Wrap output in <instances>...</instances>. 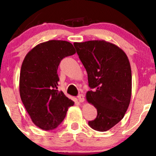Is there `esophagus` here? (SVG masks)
Returning a JSON list of instances; mask_svg holds the SVG:
<instances>
[{
    "mask_svg": "<svg viewBox=\"0 0 156 156\" xmlns=\"http://www.w3.org/2000/svg\"><path fill=\"white\" fill-rule=\"evenodd\" d=\"M78 101H79L80 103H84V96L83 95V94H80L78 96Z\"/></svg>",
    "mask_w": 156,
    "mask_h": 156,
    "instance_id": "1",
    "label": "esophagus"
}]
</instances>
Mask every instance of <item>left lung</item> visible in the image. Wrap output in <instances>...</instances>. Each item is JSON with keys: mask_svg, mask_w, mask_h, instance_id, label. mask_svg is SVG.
Masks as SVG:
<instances>
[{"mask_svg": "<svg viewBox=\"0 0 156 156\" xmlns=\"http://www.w3.org/2000/svg\"><path fill=\"white\" fill-rule=\"evenodd\" d=\"M74 46L86 69L88 84L86 99L97 110V116L88 122L98 131L117 125L127 112L132 90L130 62L117 45L104 40L75 42Z\"/></svg>", "mask_w": 156, "mask_h": 156, "instance_id": "1", "label": "left lung"}]
</instances>
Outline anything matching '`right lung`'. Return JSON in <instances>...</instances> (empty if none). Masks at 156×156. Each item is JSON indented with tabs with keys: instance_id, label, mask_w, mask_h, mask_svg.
<instances>
[{
	"instance_id": "right-lung-1",
	"label": "right lung",
	"mask_w": 156,
	"mask_h": 156,
	"mask_svg": "<svg viewBox=\"0 0 156 156\" xmlns=\"http://www.w3.org/2000/svg\"><path fill=\"white\" fill-rule=\"evenodd\" d=\"M75 53L70 42L50 40L36 45L25 56L20 71V97L33 123L42 130L58 127L75 103L57 90V69L63 58Z\"/></svg>"
}]
</instances>
